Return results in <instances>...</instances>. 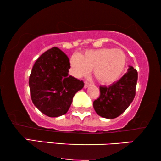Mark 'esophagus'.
Listing matches in <instances>:
<instances>
[{"label":"esophagus","mask_w":161,"mask_h":161,"mask_svg":"<svg viewBox=\"0 0 161 161\" xmlns=\"http://www.w3.org/2000/svg\"><path fill=\"white\" fill-rule=\"evenodd\" d=\"M90 86V83L88 82V81H85L84 82V88L85 89H86L87 87H89Z\"/></svg>","instance_id":"34e87169"}]
</instances>
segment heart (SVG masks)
Here are the masks:
<instances>
[{
  "label": "heart",
  "instance_id": "b5f03b06",
  "mask_svg": "<svg viewBox=\"0 0 161 161\" xmlns=\"http://www.w3.org/2000/svg\"><path fill=\"white\" fill-rule=\"evenodd\" d=\"M126 62V55L122 50L101 48L86 50L81 56L72 55L69 69L71 74L77 78L87 76L93 69L94 75L99 82L110 84L121 76Z\"/></svg>",
  "mask_w": 161,
  "mask_h": 161
}]
</instances>
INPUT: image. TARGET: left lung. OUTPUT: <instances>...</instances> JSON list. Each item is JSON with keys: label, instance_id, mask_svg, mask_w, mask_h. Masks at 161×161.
<instances>
[{"label": "left lung", "instance_id": "8db88e82", "mask_svg": "<svg viewBox=\"0 0 161 161\" xmlns=\"http://www.w3.org/2000/svg\"><path fill=\"white\" fill-rule=\"evenodd\" d=\"M137 80V71L129 66L127 72L116 82L108 87L100 86V95L93 103L96 113L106 119L120 116L135 97Z\"/></svg>", "mask_w": 161, "mask_h": 161}]
</instances>
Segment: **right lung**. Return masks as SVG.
I'll return each instance as SVG.
<instances>
[{"label": "right lung", "mask_w": 161, "mask_h": 161, "mask_svg": "<svg viewBox=\"0 0 161 161\" xmlns=\"http://www.w3.org/2000/svg\"><path fill=\"white\" fill-rule=\"evenodd\" d=\"M69 59L54 47L41 55L29 77V87L34 105L49 117L65 114L76 92L84 86L83 80L71 75Z\"/></svg>", "instance_id": "obj_1"}]
</instances>
